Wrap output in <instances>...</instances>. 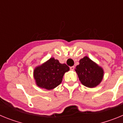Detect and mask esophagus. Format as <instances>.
Returning <instances> with one entry per match:
<instances>
[{"mask_svg":"<svg viewBox=\"0 0 123 123\" xmlns=\"http://www.w3.org/2000/svg\"><path fill=\"white\" fill-rule=\"evenodd\" d=\"M70 69H71V70H72V71H73L74 69V66H73V67H70Z\"/></svg>","mask_w":123,"mask_h":123,"instance_id":"obj_1","label":"esophagus"}]
</instances>
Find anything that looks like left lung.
<instances>
[{"label": "left lung", "instance_id": "8db88e82", "mask_svg": "<svg viewBox=\"0 0 123 123\" xmlns=\"http://www.w3.org/2000/svg\"><path fill=\"white\" fill-rule=\"evenodd\" d=\"M75 71L79 81L87 87H95L104 78V69L87 56L79 60Z\"/></svg>", "mask_w": 123, "mask_h": 123}]
</instances>
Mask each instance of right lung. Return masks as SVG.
Instances as JSON below:
<instances>
[{
    "label": "right lung",
    "mask_w": 123,
    "mask_h": 123,
    "mask_svg": "<svg viewBox=\"0 0 123 123\" xmlns=\"http://www.w3.org/2000/svg\"><path fill=\"white\" fill-rule=\"evenodd\" d=\"M69 70V67L66 64H62L58 60L50 58L34 68L33 76L38 87L52 90L62 83L64 74Z\"/></svg>",
    "instance_id": "add662e5"
}]
</instances>
